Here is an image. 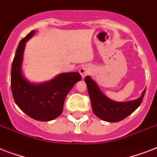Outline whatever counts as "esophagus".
I'll use <instances>...</instances> for the list:
<instances>
[{
    "mask_svg": "<svg viewBox=\"0 0 157 157\" xmlns=\"http://www.w3.org/2000/svg\"><path fill=\"white\" fill-rule=\"evenodd\" d=\"M79 72H80V74H81L82 77L86 76V75L89 73L88 67H86V66L81 67V68H80V70H79Z\"/></svg>",
    "mask_w": 157,
    "mask_h": 157,
    "instance_id": "obj_1",
    "label": "esophagus"
}]
</instances>
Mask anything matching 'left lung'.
<instances>
[{
    "instance_id": "left-lung-1",
    "label": "left lung",
    "mask_w": 157,
    "mask_h": 157,
    "mask_svg": "<svg viewBox=\"0 0 157 157\" xmlns=\"http://www.w3.org/2000/svg\"><path fill=\"white\" fill-rule=\"evenodd\" d=\"M85 81L87 86L93 112L95 116L105 121H120L131 114L141 104L146 91V90H144L141 97L138 99L118 103L107 98L90 76H86Z\"/></svg>"
}]
</instances>
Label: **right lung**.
<instances>
[{
	"mask_svg": "<svg viewBox=\"0 0 157 157\" xmlns=\"http://www.w3.org/2000/svg\"><path fill=\"white\" fill-rule=\"evenodd\" d=\"M32 31L18 44L11 67V90L18 107L28 117L40 121L55 119L61 114L67 94L81 76L78 72L60 74L50 82L33 85L23 78L21 64L26 41L33 36Z\"/></svg>",
	"mask_w": 157,
	"mask_h": 157,
	"instance_id": "right-lung-1",
	"label": "right lung"
}]
</instances>
